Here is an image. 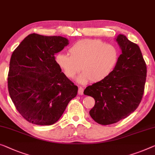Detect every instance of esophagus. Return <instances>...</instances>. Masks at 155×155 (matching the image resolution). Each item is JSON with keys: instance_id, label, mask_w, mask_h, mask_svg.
I'll list each match as a JSON object with an SVG mask.
<instances>
[{"instance_id": "34e87169", "label": "esophagus", "mask_w": 155, "mask_h": 155, "mask_svg": "<svg viewBox=\"0 0 155 155\" xmlns=\"http://www.w3.org/2000/svg\"><path fill=\"white\" fill-rule=\"evenodd\" d=\"M78 93L80 95H82L84 94V88L82 87H78Z\"/></svg>"}]
</instances>
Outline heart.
I'll return each mask as SVG.
<instances>
[{"label":"heart","instance_id":"obj_1","mask_svg":"<svg viewBox=\"0 0 155 155\" xmlns=\"http://www.w3.org/2000/svg\"><path fill=\"white\" fill-rule=\"evenodd\" d=\"M70 55L60 53L55 61L64 75L73 78L81 69L77 81L86 84L104 80L110 74L119 60L115 46L100 40L84 39L77 41L69 48Z\"/></svg>","mask_w":155,"mask_h":155}]
</instances>
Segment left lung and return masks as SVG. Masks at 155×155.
Segmentation results:
<instances>
[{
  "label": "left lung",
  "mask_w": 155,
  "mask_h": 155,
  "mask_svg": "<svg viewBox=\"0 0 155 155\" xmlns=\"http://www.w3.org/2000/svg\"><path fill=\"white\" fill-rule=\"evenodd\" d=\"M115 39L122 54L115 69L107 78L89 85L84 92L94 99L95 104L89 114L102 125L117 122L137 109L146 81L147 67L139 47L124 35Z\"/></svg>",
  "instance_id": "8db88e82"
}]
</instances>
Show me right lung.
Returning <instances> with one entry per match:
<instances>
[{"instance_id":"right-lung-1","label":"right lung","mask_w":155,"mask_h":155,"mask_svg":"<svg viewBox=\"0 0 155 155\" xmlns=\"http://www.w3.org/2000/svg\"><path fill=\"white\" fill-rule=\"evenodd\" d=\"M68 44L61 36L33 33L12 54L9 94L18 112L32 124H54L77 96L78 87L62 72L54 56Z\"/></svg>"}]
</instances>
